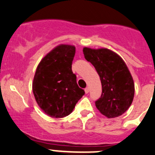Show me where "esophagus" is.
I'll list each match as a JSON object with an SVG mask.
<instances>
[{
    "instance_id": "1",
    "label": "esophagus",
    "mask_w": 155,
    "mask_h": 155,
    "mask_svg": "<svg viewBox=\"0 0 155 155\" xmlns=\"http://www.w3.org/2000/svg\"><path fill=\"white\" fill-rule=\"evenodd\" d=\"M89 91H90V90H89V88H88V87H86L84 89V91H85V93H86V94H88V93H89Z\"/></svg>"
}]
</instances>
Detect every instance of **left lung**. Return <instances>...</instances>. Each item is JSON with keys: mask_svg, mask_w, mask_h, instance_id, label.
<instances>
[{"mask_svg": "<svg viewBox=\"0 0 155 155\" xmlns=\"http://www.w3.org/2000/svg\"><path fill=\"white\" fill-rule=\"evenodd\" d=\"M85 59L98 73L102 94L96 101V107L108 118L123 115L132 104L135 94L133 79L122 58L107 48H84Z\"/></svg>", "mask_w": 155, "mask_h": 155, "instance_id": "1", "label": "left lung"}]
</instances>
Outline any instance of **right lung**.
<instances>
[{
	"label": "right lung",
	"mask_w": 155,
	"mask_h": 155,
	"mask_svg": "<svg viewBox=\"0 0 155 155\" xmlns=\"http://www.w3.org/2000/svg\"><path fill=\"white\" fill-rule=\"evenodd\" d=\"M74 54V46L60 45L48 53L36 68L32 92L42 111L52 118L68 116L85 94L72 71Z\"/></svg>",
	"instance_id": "1"
}]
</instances>
